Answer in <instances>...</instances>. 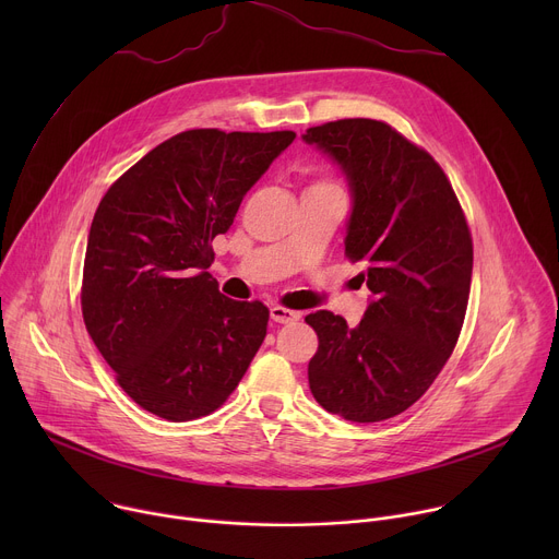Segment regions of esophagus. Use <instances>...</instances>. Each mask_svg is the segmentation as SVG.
I'll return each mask as SVG.
<instances>
[{
	"instance_id": "1",
	"label": "esophagus",
	"mask_w": 559,
	"mask_h": 559,
	"mask_svg": "<svg viewBox=\"0 0 559 559\" xmlns=\"http://www.w3.org/2000/svg\"><path fill=\"white\" fill-rule=\"evenodd\" d=\"M270 316H272L274 323H281V325L300 321V311H292V309H285V307H281V305H274V307L270 309Z\"/></svg>"
}]
</instances>
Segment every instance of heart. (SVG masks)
Returning a JSON list of instances; mask_svg holds the SVG:
<instances>
[{
  "label": "heart",
  "instance_id": "1",
  "mask_svg": "<svg viewBox=\"0 0 559 559\" xmlns=\"http://www.w3.org/2000/svg\"><path fill=\"white\" fill-rule=\"evenodd\" d=\"M321 188H334V186H330V183H323V186H321Z\"/></svg>",
  "mask_w": 559,
  "mask_h": 559
}]
</instances>
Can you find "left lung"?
I'll list each match as a JSON object with an SVG mask.
<instances>
[{"label": "left lung", "instance_id": "obj_1", "mask_svg": "<svg viewBox=\"0 0 559 559\" xmlns=\"http://www.w3.org/2000/svg\"><path fill=\"white\" fill-rule=\"evenodd\" d=\"M302 141L349 186L345 254L362 263L358 278L371 292L356 328L328 309L305 316L318 334L309 389L330 414L380 423L418 401L457 343L473 272L468 225L433 156L391 126L341 119Z\"/></svg>", "mask_w": 559, "mask_h": 559}]
</instances>
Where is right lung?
<instances>
[{"label":"right lung","mask_w":559,"mask_h":559,"mask_svg":"<svg viewBox=\"0 0 559 559\" xmlns=\"http://www.w3.org/2000/svg\"><path fill=\"white\" fill-rule=\"evenodd\" d=\"M296 132H181L102 199L84 261V323L145 412L188 423L218 409L267 334L263 302L231 300L207 272L248 190Z\"/></svg>","instance_id":"right-lung-1"}]
</instances>
